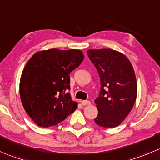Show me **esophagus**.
<instances>
[{"instance_id": "34e87169", "label": "esophagus", "mask_w": 160, "mask_h": 160, "mask_svg": "<svg viewBox=\"0 0 160 160\" xmlns=\"http://www.w3.org/2000/svg\"><path fill=\"white\" fill-rule=\"evenodd\" d=\"M81 104H83V105H89V104H90V101H82Z\"/></svg>"}]
</instances>
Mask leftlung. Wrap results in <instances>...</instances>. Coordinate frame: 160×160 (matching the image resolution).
Segmentation results:
<instances>
[{"label": "left lung", "instance_id": "left-lung-1", "mask_svg": "<svg viewBox=\"0 0 160 160\" xmlns=\"http://www.w3.org/2000/svg\"><path fill=\"white\" fill-rule=\"evenodd\" d=\"M88 56L101 80L95 99L98 114L95 123L104 128L120 125L133 108L137 97L135 71L124 54L111 49H89Z\"/></svg>", "mask_w": 160, "mask_h": 160}]
</instances>
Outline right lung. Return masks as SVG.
I'll use <instances>...</instances> for the list:
<instances>
[{
    "label": "right lung",
    "mask_w": 160,
    "mask_h": 160,
    "mask_svg": "<svg viewBox=\"0 0 160 160\" xmlns=\"http://www.w3.org/2000/svg\"><path fill=\"white\" fill-rule=\"evenodd\" d=\"M84 59L79 49H51L37 52L22 71L21 101L27 114L36 125L54 126L77 108L70 93V73Z\"/></svg>",
    "instance_id": "1"
}]
</instances>
